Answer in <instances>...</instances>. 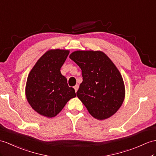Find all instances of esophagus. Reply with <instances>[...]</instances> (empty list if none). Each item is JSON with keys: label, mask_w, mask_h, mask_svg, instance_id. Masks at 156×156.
Wrapping results in <instances>:
<instances>
[{"label": "esophagus", "mask_w": 156, "mask_h": 156, "mask_svg": "<svg viewBox=\"0 0 156 156\" xmlns=\"http://www.w3.org/2000/svg\"><path fill=\"white\" fill-rule=\"evenodd\" d=\"M79 86L78 84H77V85H76L74 87V89H75V93L77 91L78 89H79Z\"/></svg>", "instance_id": "1"}]
</instances>
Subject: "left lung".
I'll return each mask as SVG.
<instances>
[{"label": "left lung", "instance_id": "left-lung-1", "mask_svg": "<svg viewBox=\"0 0 156 156\" xmlns=\"http://www.w3.org/2000/svg\"><path fill=\"white\" fill-rule=\"evenodd\" d=\"M69 58L82 72L83 82L77 92L90 115L97 120L112 116L125 97L123 79L115 64L101 51H75Z\"/></svg>", "mask_w": 156, "mask_h": 156}]
</instances>
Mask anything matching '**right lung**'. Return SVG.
Returning a JSON list of instances; mask_svg holds the SVG:
<instances>
[{"instance_id":"obj_1","label":"right lung","mask_w":156,"mask_h":156,"mask_svg":"<svg viewBox=\"0 0 156 156\" xmlns=\"http://www.w3.org/2000/svg\"><path fill=\"white\" fill-rule=\"evenodd\" d=\"M69 50L51 49L37 60L30 71L26 85V97L32 108L40 115L52 118L62 111L67 102L76 97L61 73Z\"/></svg>"}]
</instances>
